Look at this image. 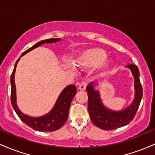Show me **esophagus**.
Returning a JSON list of instances; mask_svg holds the SVG:
<instances>
[{
	"instance_id": "obj_1",
	"label": "esophagus",
	"mask_w": 155,
	"mask_h": 155,
	"mask_svg": "<svg viewBox=\"0 0 155 155\" xmlns=\"http://www.w3.org/2000/svg\"><path fill=\"white\" fill-rule=\"evenodd\" d=\"M86 86H87V83L85 82V81H83V82H81V84L79 85L78 88H79L80 90H82V91H83V90L86 89Z\"/></svg>"
}]
</instances>
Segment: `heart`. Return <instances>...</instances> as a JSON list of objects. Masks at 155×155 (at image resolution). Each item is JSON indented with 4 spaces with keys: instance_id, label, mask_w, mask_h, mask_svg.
Returning a JSON list of instances; mask_svg holds the SVG:
<instances>
[{
    "instance_id": "b5f03b06",
    "label": "heart",
    "mask_w": 155,
    "mask_h": 155,
    "mask_svg": "<svg viewBox=\"0 0 155 155\" xmlns=\"http://www.w3.org/2000/svg\"><path fill=\"white\" fill-rule=\"evenodd\" d=\"M107 56L106 52L100 48H91L85 50L79 56L78 63L80 66L87 68L97 67L101 69H105L108 67V61L105 60Z\"/></svg>"
}]
</instances>
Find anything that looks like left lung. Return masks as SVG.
<instances>
[{"label":"left lung","mask_w":155,"mask_h":155,"mask_svg":"<svg viewBox=\"0 0 155 155\" xmlns=\"http://www.w3.org/2000/svg\"><path fill=\"white\" fill-rule=\"evenodd\" d=\"M134 77L135 98L127 108L116 111L107 108L102 103L98 91L94 90V83L88 85V110L93 124L104 130H112L128 124L135 117L143 97V89L140 82V73L135 64H128Z\"/></svg>","instance_id":"1"}]
</instances>
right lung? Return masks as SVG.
Listing matches in <instances>:
<instances>
[{"mask_svg":"<svg viewBox=\"0 0 155 155\" xmlns=\"http://www.w3.org/2000/svg\"><path fill=\"white\" fill-rule=\"evenodd\" d=\"M60 40L61 39L59 38L41 40L31 47V48L23 52L20 57L28 53L31 50L39 47L40 45L45 44V43H54ZM20 59V58L17 59V62L15 63V68L11 75V102L12 107L15 109V112L19 118L21 119V121L32 129L41 132H53L60 129L68 119L71 102L77 93L76 86L74 85H69L66 87L59 95L53 108L46 115L41 116V117H31V116L25 115L22 114L18 108L16 101V86H15V74L16 67Z\"/></svg>","mask_w":155,"mask_h":155,"instance_id":"1","label":"right lung"}]
</instances>
